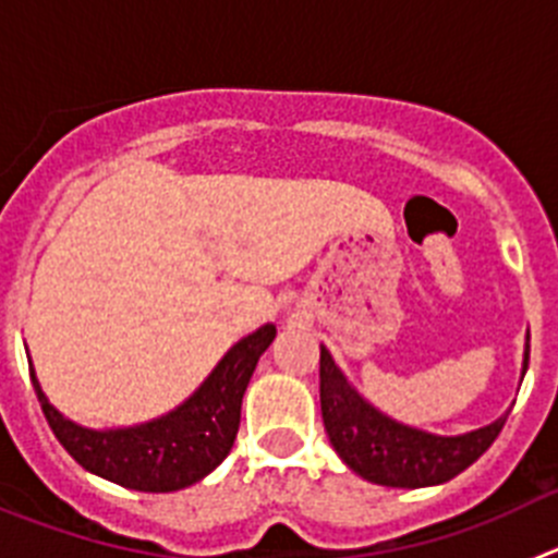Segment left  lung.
Wrapping results in <instances>:
<instances>
[{
	"mask_svg": "<svg viewBox=\"0 0 558 558\" xmlns=\"http://www.w3.org/2000/svg\"><path fill=\"white\" fill-rule=\"evenodd\" d=\"M529 368V349L525 366ZM322 416L335 452L347 461L349 470L366 481L393 489H422L436 486L461 475L466 466L477 461L495 445L506 416L481 430L463 436H433V433L413 430L393 418L374 411L360 397L347 377L338 372L335 360L322 347Z\"/></svg>",
	"mask_w": 558,
	"mask_h": 558,
	"instance_id": "left-lung-1",
	"label": "left lung"
}]
</instances>
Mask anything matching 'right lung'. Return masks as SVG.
I'll use <instances>...</instances> for the list:
<instances>
[{"label":"right lung","mask_w":558,"mask_h":558,"mask_svg":"<svg viewBox=\"0 0 558 558\" xmlns=\"http://www.w3.org/2000/svg\"><path fill=\"white\" fill-rule=\"evenodd\" d=\"M276 338L274 324L226 352L204 386L179 411L125 430H88L49 405L29 372L41 411L63 450L106 481L136 492H179L209 475L231 452L240 427V408L256 360Z\"/></svg>","instance_id":"right-lung-1"}]
</instances>
